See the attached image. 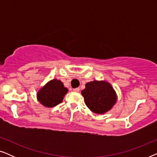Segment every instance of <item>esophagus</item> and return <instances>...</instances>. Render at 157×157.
Returning <instances> with one entry per match:
<instances>
[{"instance_id": "esophagus-1", "label": "esophagus", "mask_w": 157, "mask_h": 157, "mask_svg": "<svg viewBox=\"0 0 157 157\" xmlns=\"http://www.w3.org/2000/svg\"><path fill=\"white\" fill-rule=\"evenodd\" d=\"M79 90H80V89H79V88H76V89H73V91H74V92H78Z\"/></svg>"}]
</instances>
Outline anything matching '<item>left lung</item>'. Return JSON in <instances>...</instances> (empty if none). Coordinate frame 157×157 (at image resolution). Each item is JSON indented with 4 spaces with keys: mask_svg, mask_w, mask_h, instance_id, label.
Wrapping results in <instances>:
<instances>
[{
    "mask_svg": "<svg viewBox=\"0 0 157 157\" xmlns=\"http://www.w3.org/2000/svg\"><path fill=\"white\" fill-rule=\"evenodd\" d=\"M85 104L91 111L105 113L112 108L117 100V94L110 83L104 81H94L86 84L81 91Z\"/></svg>",
    "mask_w": 157,
    "mask_h": 157,
    "instance_id": "obj_1",
    "label": "left lung"
}]
</instances>
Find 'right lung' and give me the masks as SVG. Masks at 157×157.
<instances>
[{"label":"right lung","instance_id":"add662e5","mask_svg":"<svg viewBox=\"0 0 157 157\" xmlns=\"http://www.w3.org/2000/svg\"><path fill=\"white\" fill-rule=\"evenodd\" d=\"M67 92L68 89L61 81L53 79L38 91L37 98L44 106L51 108L61 103Z\"/></svg>","mask_w":157,"mask_h":157}]
</instances>
